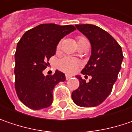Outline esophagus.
I'll list each match as a JSON object with an SVG mask.
<instances>
[{
  "label": "esophagus",
  "instance_id": "1",
  "mask_svg": "<svg viewBox=\"0 0 132 132\" xmlns=\"http://www.w3.org/2000/svg\"><path fill=\"white\" fill-rule=\"evenodd\" d=\"M72 77V75H66V80H69Z\"/></svg>",
  "mask_w": 132,
  "mask_h": 132
}]
</instances>
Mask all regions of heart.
<instances>
[{"mask_svg": "<svg viewBox=\"0 0 132 132\" xmlns=\"http://www.w3.org/2000/svg\"><path fill=\"white\" fill-rule=\"evenodd\" d=\"M83 37H79L77 41ZM60 47V44L57 45V49ZM58 68L63 72L72 74L77 71V69L80 66V62L79 60L72 57H65L60 59L58 62Z\"/></svg>", "mask_w": 132, "mask_h": 132, "instance_id": "heart-1", "label": "heart"}]
</instances>
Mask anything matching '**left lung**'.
<instances>
[{
	"instance_id": "1",
	"label": "left lung",
	"mask_w": 132,
	"mask_h": 132,
	"mask_svg": "<svg viewBox=\"0 0 132 132\" xmlns=\"http://www.w3.org/2000/svg\"><path fill=\"white\" fill-rule=\"evenodd\" d=\"M89 39L92 46L89 60L81 73L90 75L88 83L80 75V86L72 94L74 103L81 107H95L109 95L118 79L123 62L121 46L110 34L92 24L75 25Z\"/></svg>"
}]
</instances>
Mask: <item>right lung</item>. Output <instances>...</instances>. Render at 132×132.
<instances>
[{"instance_id": "add662e5", "label": "right lung", "mask_w": 132, "mask_h": 132, "mask_svg": "<svg viewBox=\"0 0 132 132\" xmlns=\"http://www.w3.org/2000/svg\"><path fill=\"white\" fill-rule=\"evenodd\" d=\"M75 29L73 25L45 23L28 30L20 38L14 55V73L17 95L25 106L39 110L52 105L53 89L66 80V76L58 70L45 76L43 71L60 40Z\"/></svg>"}]
</instances>
